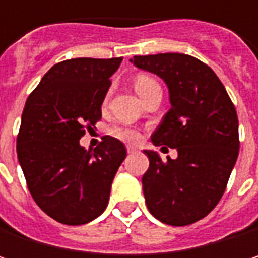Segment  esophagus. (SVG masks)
Returning a JSON list of instances; mask_svg holds the SVG:
<instances>
[{
	"mask_svg": "<svg viewBox=\"0 0 258 258\" xmlns=\"http://www.w3.org/2000/svg\"><path fill=\"white\" fill-rule=\"evenodd\" d=\"M127 152L128 154H134V152H137V148L136 146H127Z\"/></svg>",
	"mask_w": 258,
	"mask_h": 258,
	"instance_id": "34e87169",
	"label": "esophagus"
}]
</instances>
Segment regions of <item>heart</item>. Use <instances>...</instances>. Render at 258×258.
Masks as SVG:
<instances>
[{
  "instance_id": "heart-1",
  "label": "heart",
  "mask_w": 258,
  "mask_h": 258,
  "mask_svg": "<svg viewBox=\"0 0 258 258\" xmlns=\"http://www.w3.org/2000/svg\"><path fill=\"white\" fill-rule=\"evenodd\" d=\"M154 86H160V85H158V82L155 79H152L151 76L140 75L134 80V88H136V91H137V94L140 97ZM109 133H110L112 137H115V139H118L121 142H125V143H136L140 139V133L137 130L131 127V125H124V124L122 125H113L112 128L109 130Z\"/></svg>"
}]
</instances>
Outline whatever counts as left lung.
Listing matches in <instances>:
<instances>
[{"instance_id": "1", "label": "left lung", "mask_w": 258, "mask_h": 258, "mask_svg": "<svg viewBox=\"0 0 258 258\" xmlns=\"http://www.w3.org/2000/svg\"><path fill=\"white\" fill-rule=\"evenodd\" d=\"M131 62L167 83L172 107L151 139L178 151V158L167 161L143 151L149 158L142 178L146 206L164 224L189 226L218 205L237 160L234 104L212 69L194 56L158 53Z\"/></svg>"}]
</instances>
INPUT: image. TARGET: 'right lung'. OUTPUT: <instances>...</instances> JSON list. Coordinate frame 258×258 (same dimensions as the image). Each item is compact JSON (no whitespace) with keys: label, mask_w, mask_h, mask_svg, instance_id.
Listing matches in <instances>:
<instances>
[{"label":"right lung","mask_w":258,"mask_h":258,"mask_svg":"<svg viewBox=\"0 0 258 258\" xmlns=\"http://www.w3.org/2000/svg\"><path fill=\"white\" fill-rule=\"evenodd\" d=\"M122 58H75L55 64L29 94L16 140L28 189L58 223L80 226L109 203L113 178L127 157L122 142L104 136L94 151L79 145L101 119V104Z\"/></svg>","instance_id":"right-lung-1"}]
</instances>
